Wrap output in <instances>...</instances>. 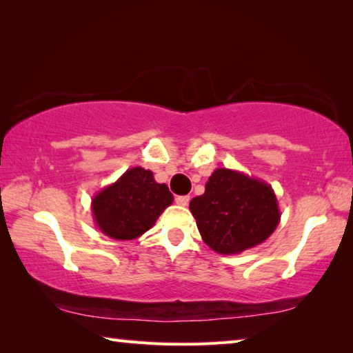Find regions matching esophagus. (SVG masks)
Returning <instances> with one entry per match:
<instances>
[{
	"mask_svg": "<svg viewBox=\"0 0 353 353\" xmlns=\"http://www.w3.org/2000/svg\"><path fill=\"white\" fill-rule=\"evenodd\" d=\"M188 202H190V196H176V204L177 205L185 207V205H188Z\"/></svg>",
	"mask_w": 353,
	"mask_h": 353,
	"instance_id": "34e87169",
	"label": "esophagus"
}]
</instances>
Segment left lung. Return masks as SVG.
I'll list each match as a JSON object with an SVG mask.
<instances>
[{"mask_svg": "<svg viewBox=\"0 0 353 353\" xmlns=\"http://www.w3.org/2000/svg\"><path fill=\"white\" fill-rule=\"evenodd\" d=\"M190 210L202 240L223 255L259 246L280 223L279 202L271 185L227 168L213 171L204 194L191 199Z\"/></svg>", "mask_w": 353, "mask_h": 353, "instance_id": "obj_1", "label": "left lung"}]
</instances>
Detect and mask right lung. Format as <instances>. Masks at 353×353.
<instances>
[{"instance_id":"obj_1","label":"right lung","mask_w":353,"mask_h":353,"mask_svg":"<svg viewBox=\"0 0 353 353\" xmlns=\"http://www.w3.org/2000/svg\"><path fill=\"white\" fill-rule=\"evenodd\" d=\"M172 199L168 187L155 182L152 171L134 166L93 196V219L113 240H135L151 229Z\"/></svg>"}]
</instances>
